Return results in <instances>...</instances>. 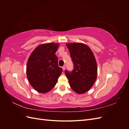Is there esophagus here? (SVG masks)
Here are the masks:
<instances>
[{"instance_id":"34e87169","label":"esophagus","mask_w":129,"mask_h":129,"mask_svg":"<svg viewBox=\"0 0 129 129\" xmlns=\"http://www.w3.org/2000/svg\"><path fill=\"white\" fill-rule=\"evenodd\" d=\"M62 69H63V71H65V69H66V66H63V67H62Z\"/></svg>"}]
</instances>
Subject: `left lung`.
Masks as SVG:
<instances>
[{"label":"left lung","mask_w":129,"mask_h":129,"mask_svg":"<svg viewBox=\"0 0 129 129\" xmlns=\"http://www.w3.org/2000/svg\"><path fill=\"white\" fill-rule=\"evenodd\" d=\"M74 64L72 72L65 71L70 87L75 92H87L97 78V66L93 53L89 46L83 43L66 44Z\"/></svg>","instance_id":"1"}]
</instances>
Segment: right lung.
<instances>
[{"mask_svg": "<svg viewBox=\"0 0 129 129\" xmlns=\"http://www.w3.org/2000/svg\"><path fill=\"white\" fill-rule=\"evenodd\" d=\"M59 46L57 43L39 45L30 55L26 66L29 83L36 91L46 93L55 87L62 69L58 66L55 53Z\"/></svg>", "mask_w": 129, "mask_h": 129, "instance_id": "obj_1", "label": "right lung"}]
</instances>
